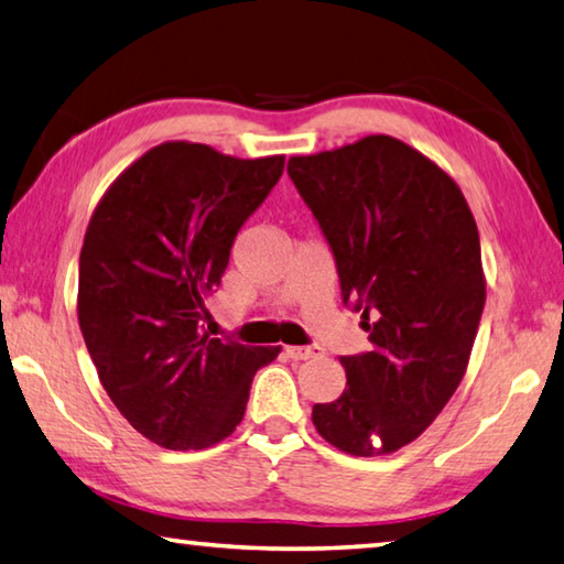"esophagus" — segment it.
Returning <instances> with one entry per match:
<instances>
[{
    "instance_id": "obj_1",
    "label": "esophagus",
    "mask_w": 564,
    "mask_h": 564,
    "mask_svg": "<svg viewBox=\"0 0 564 564\" xmlns=\"http://www.w3.org/2000/svg\"><path fill=\"white\" fill-rule=\"evenodd\" d=\"M285 356L291 360H308V358H318L323 356L321 346H289L285 348Z\"/></svg>"
}]
</instances>
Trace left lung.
Wrapping results in <instances>:
<instances>
[{"instance_id": "obj_1", "label": "left lung", "mask_w": 564, "mask_h": 564, "mask_svg": "<svg viewBox=\"0 0 564 564\" xmlns=\"http://www.w3.org/2000/svg\"><path fill=\"white\" fill-rule=\"evenodd\" d=\"M289 176L370 340L340 356L346 390L313 405V425L343 453H395L447 405L470 360L485 308L475 218L441 166L383 133L293 156Z\"/></svg>"}]
</instances>
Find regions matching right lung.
Wrapping results in <instances>:
<instances>
[{
    "mask_svg": "<svg viewBox=\"0 0 564 564\" xmlns=\"http://www.w3.org/2000/svg\"><path fill=\"white\" fill-rule=\"evenodd\" d=\"M283 156L234 159L169 141L123 171L79 256V326L104 390L151 443L202 451L236 431L256 370L281 348L204 330L236 234Z\"/></svg>",
    "mask_w": 564,
    "mask_h": 564,
    "instance_id": "1",
    "label": "right lung"
}]
</instances>
